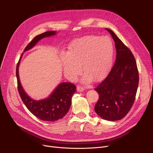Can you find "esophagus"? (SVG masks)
<instances>
[{"label": "esophagus", "instance_id": "1", "mask_svg": "<svg viewBox=\"0 0 153 153\" xmlns=\"http://www.w3.org/2000/svg\"><path fill=\"white\" fill-rule=\"evenodd\" d=\"M77 91L78 92H82L84 91V87L81 85H77Z\"/></svg>", "mask_w": 153, "mask_h": 153}]
</instances>
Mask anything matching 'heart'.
Here are the masks:
<instances>
[{"mask_svg": "<svg viewBox=\"0 0 153 153\" xmlns=\"http://www.w3.org/2000/svg\"><path fill=\"white\" fill-rule=\"evenodd\" d=\"M114 53V43L107 36L79 38L71 45L68 54L63 57L64 72L71 79H75L81 73V66L85 82H89L91 78L99 80L109 69Z\"/></svg>", "mask_w": 153, "mask_h": 153, "instance_id": "1", "label": "heart"}]
</instances>
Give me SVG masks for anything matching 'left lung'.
<instances>
[{
    "instance_id": "1",
    "label": "left lung",
    "mask_w": 153,
    "mask_h": 153,
    "mask_svg": "<svg viewBox=\"0 0 153 153\" xmlns=\"http://www.w3.org/2000/svg\"><path fill=\"white\" fill-rule=\"evenodd\" d=\"M106 30L114 40L117 56L108 76L94 89L99 95L94 109L103 119L117 121L125 117L133 105L139 74L131 50L111 30Z\"/></svg>"
}]
</instances>
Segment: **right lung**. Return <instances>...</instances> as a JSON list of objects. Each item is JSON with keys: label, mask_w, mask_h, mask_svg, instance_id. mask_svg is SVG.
Segmentation results:
<instances>
[{"label": "right lung", "mask_w": 153, "mask_h": 153, "mask_svg": "<svg viewBox=\"0 0 153 153\" xmlns=\"http://www.w3.org/2000/svg\"><path fill=\"white\" fill-rule=\"evenodd\" d=\"M55 34V31H48L36 36L26 46L24 51L33 48L41 39ZM20 62V59L16 68L18 91L22 100L31 113L38 118L48 122H54L65 116L70 108L72 95L76 92V85L71 82L61 83L49 97L42 100H35L29 97L22 87L19 76Z\"/></svg>", "instance_id": "1"}]
</instances>
